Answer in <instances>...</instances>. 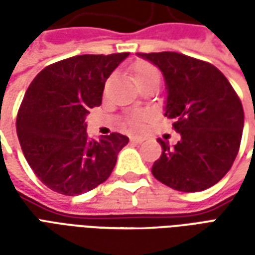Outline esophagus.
<instances>
[{"label": "esophagus", "mask_w": 255, "mask_h": 255, "mask_svg": "<svg viewBox=\"0 0 255 255\" xmlns=\"http://www.w3.org/2000/svg\"><path fill=\"white\" fill-rule=\"evenodd\" d=\"M129 140L132 143H142L143 142V138L142 136H129Z\"/></svg>", "instance_id": "esophagus-1"}]
</instances>
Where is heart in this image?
<instances>
[{
  "label": "heart",
  "mask_w": 255,
  "mask_h": 255,
  "mask_svg": "<svg viewBox=\"0 0 255 255\" xmlns=\"http://www.w3.org/2000/svg\"><path fill=\"white\" fill-rule=\"evenodd\" d=\"M132 73L133 79H135L138 86L146 83L149 80H153V79H160L158 69L147 61H138V63L133 64ZM144 120H146V115L138 113V115H135L129 119V126L132 128H139L143 124Z\"/></svg>",
  "instance_id": "heart-1"
}]
</instances>
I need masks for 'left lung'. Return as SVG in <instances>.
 I'll use <instances>...</instances> for the list:
<instances>
[{
    "mask_svg": "<svg viewBox=\"0 0 255 255\" xmlns=\"http://www.w3.org/2000/svg\"><path fill=\"white\" fill-rule=\"evenodd\" d=\"M161 69L166 84L165 116L180 133L175 146L158 139L162 154L153 176L183 192L203 191L230 171L241 146L245 113L239 97L210 63L182 53H138Z\"/></svg>",
    "mask_w": 255,
    "mask_h": 255,
    "instance_id": "8db88e82",
    "label": "left lung"
}]
</instances>
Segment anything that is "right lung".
Listing matches in <instances>:
<instances>
[{
	"label": "right lung",
	"instance_id": "1",
	"mask_svg": "<svg viewBox=\"0 0 255 255\" xmlns=\"http://www.w3.org/2000/svg\"><path fill=\"white\" fill-rule=\"evenodd\" d=\"M128 54L65 58L43 68L28 86L16 131L28 165L53 191L73 197L111 176L128 138L112 132L89 139L86 116L101 105L106 79Z\"/></svg>",
	"mask_w": 255,
	"mask_h": 255
}]
</instances>
